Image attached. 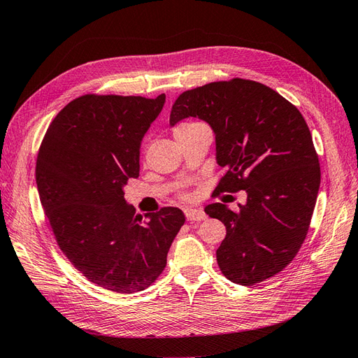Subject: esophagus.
Instances as JSON below:
<instances>
[{
	"instance_id": "34e87169",
	"label": "esophagus",
	"mask_w": 358,
	"mask_h": 358,
	"mask_svg": "<svg viewBox=\"0 0 358 358\" xmlns=\"http://www.w3.org/2000/svg\"><path fill=\"white\" fill-rule=\"evenodd\" d=\"M185 216L189 222L206 220V213L201 209H185Z\"/></svg>"
}]
</instances>
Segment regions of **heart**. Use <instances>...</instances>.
I'll return each mask as SVG.
<instances>
[{
    "mask_svg": "<svg viewBox=\"0 0 358 358\" xmlns=\"http://www.w3.org/2000/svg\"><path fill=\"white\" fill-rule=\"evenodd\" d=\"M191 125H194V122H185V124H180V125H178V127L175 128V134H176V133H179V131H182V129H185V128L191 127Z\"/></svg>",
    "mask_w": 358,
    "mask_h": 358,
    "instance_id": "obj_1",
    "label": "heart"
}]
</instances>
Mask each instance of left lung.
<instances>
[{
	"label": "left lung",
	"instance_id": "8db88e82",
	"mask_svg": "<svg viewBox=\"0 0 358 358\" xmlns=\"http://www.w3.org/2000/svg\"><path fill=\"white\" fill-rule=\"evenodd\" d=\"M191 116L213 129L216 162L227 170L215 192L248 196L237 212L222 203L204 208L227 229L218 266L234 284L263 282L296 257L317 203L321 170L305 117L272 88L245 79L182 92L170 125Z\"/></svg>",
	"mask_w": 358,
	"mask_h": 358
}]
</instances>
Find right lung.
Returning <instances> with one entry per match:
<instances>
[{"label":"right lung","instance_id":"1","mask_svg":"<svg viewBox=\"0 0 358 358\" xmlns=\"http://www.w3.org/2000/svg\"><path fill=\"white\" fill-rule=\"evenodd\" d=\"M166 103L82 95L53 119L43 138L36 180L58 246L91 282L121 294L148 288L167 264L185 222L178 208L134 215L124 199L138 178L140 145Z\"/></svg>","mask_w":358,"mask_h":358}]
</instances>
